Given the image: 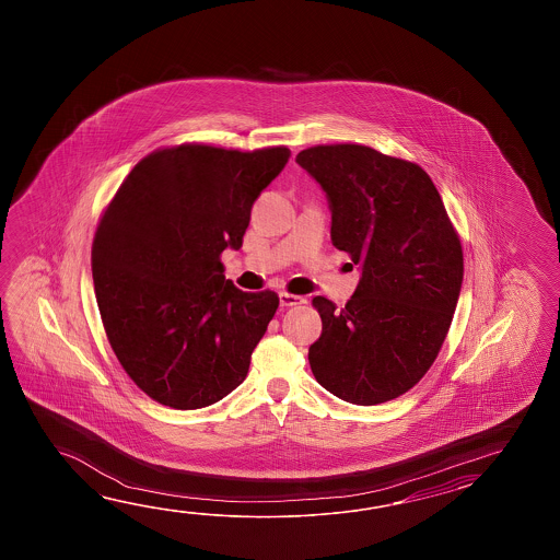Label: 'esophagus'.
Segmentation results:
<instances>
[{
	"mask_svg": "<svg viewBox=\"0 0 560 560\" xmlns=\"http://www.w3.org/2000/svg\"><path fill=\"white\" fill-rule=\"evenodd\" d=\"M304 302V298L294 296V294H288V292H280V306H296V304H302Z\"/></svg>",
	"mask_w": 560,
	"mask_h": 560,
	"instance_id": "esophagus-1",
	"label": "esophagus"
}]
</instances>
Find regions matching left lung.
Instances as JSON below:
<instances>
[{
	"mask_svg": "<svg viewBox=\"0 0 560 560\" xmlns=\"http://www.w3.org/2000/svg\"><path fill=\"white\" fill-rule=\"evenodd\" d=\"M296 162L326 191L330 238L360 264L342 310L326 298L310 369L350 405L408 393L441 352L463 285V246L429 174L369 145L302 150Z\"/></svg>",
	"mask_w": 560,
	"mask_h": 560,
	"instance_id": "1",
	"label": "left lung"
}]
</instances>
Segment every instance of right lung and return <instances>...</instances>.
<instances>
[{
    "label": "right lung",
    "instance_id": "add662e5",
    "mask_svg": "<svg viewBox=\"0 0 560 560\" xmlns=\"http://www.w3.org/2000/svg\"><path fill=\"white\" fill-rule=\"evenodd\" d=\"M288 158L284 145L155 150L102 215L92 244L100 316L121 369L155 402L196 410L246 378L278 296L242 292L220 254L242 248L252 203Z\"/></svg>",
    "mask_w": 560,
    "mask_h": 560
}]
</instances>
